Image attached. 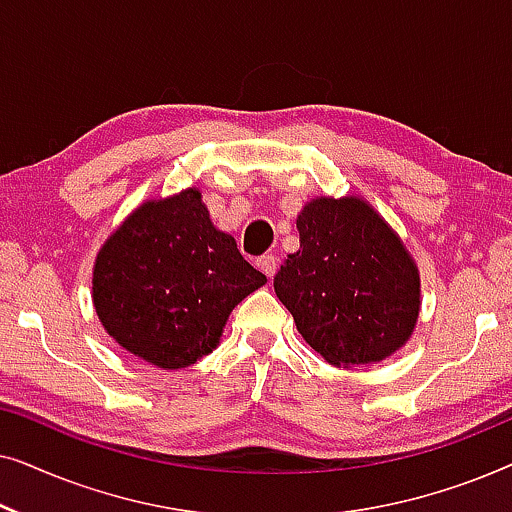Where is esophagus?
<instances>
[{
  "instance_id": "esophagus-1",
  "label": "esophagus",
  "mask_w": 512,
  "mask_h": 512,
  "mask_svg": "<svg viewBox=\"0 0 512 512\" xmlns=\"http://www.w3.org/2000/svg\"><path fill=\"white\" fill-rule=\"evenodd\" d=\"M256 265H258V270H261L265 277L272 279V277H275V272H277V256L265 254V256L258 258Z\"/></svg>"
}]
</instances>
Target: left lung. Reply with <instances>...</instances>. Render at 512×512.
I'll return each instance as SVG.
<instances>
[{
  "label": "left lung",
  "instance_id": "1",
  "mask_svg": "<svg viewBox=\"0 0 512 512\" xmlns=\"http://www.w3.org/2000/svg\"><path fill=\"white\" fill-rule=\"evenodd\" d=\"M300 249L275 275L298 333L331 366L380 363L410 340L422 307L415 258L363 198H314L300 209Z\"/></svg>",
  "mask_w": 512,
  "mask_h": 512
}]
</instances>
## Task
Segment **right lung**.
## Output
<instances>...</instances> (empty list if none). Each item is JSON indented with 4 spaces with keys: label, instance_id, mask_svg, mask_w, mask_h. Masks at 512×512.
Instances as JSON below:
<instances>
[{
    "label": "right lung",
    "instance_id": "right-lung-1",
    "mask_svg": "<svg viewBox=\"0 0 512 512\" xmlns=\"http://www.w3.org/2000/svg\"><path fill=\"white\" fill-rule=\"evenodd\" d=\"M268 282L209 219L200 188L146 200L107 237L93 268L104 331L149 366L212 354L230 312Z\"/></svg>",
    "mask_w": 512,
    "mask_h": 512
}]
</instances>
